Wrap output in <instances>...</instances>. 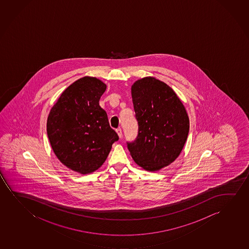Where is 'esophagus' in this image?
<instances>
[{
    "instance_id": "1",
    "label": "esophagus",
    "mask_w": 249,
    "mask_h": 249,
    "mask_svg": "<svg viewBox=\"0 0 249 249\" xmlns=\"http://www.w3.org/2000/svg\"><path fill=\"white\" fill-rule=\"evenodd\" d=\"M116 133L118 134V136H119L120 139L123 137V131L121 128H118V129L116 130Z\"/></svg>"
}]
</instances>
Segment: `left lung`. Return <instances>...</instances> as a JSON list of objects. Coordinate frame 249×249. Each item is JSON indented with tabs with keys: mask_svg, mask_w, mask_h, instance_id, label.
Listing matches in <instances>:
<instances>
[{
	"mask_svg": "<svg viewBox=\"0 0 249 249\" xmlns=\"http://www.w3.org/2000/svg\"><path fill=\"white\" fill-rule=\"evenodd\" d=\"M131 93L139 132L127 148L140 167L157 172L183 150L190 129L187 111L174 90L152 76L134 82Z\"/></svg>",
	"mask_w": 249,
	"mask_h": 249,
	"instance_id": "obj_1",
	"label": "left lung"
}]
</instances>
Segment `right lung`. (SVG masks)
Listing matches in <instances>:
<instances>
[{
	"label": "right lung",
	"mask_w": 249,
	"mask_h": 249,
	"mask_svg": "<svg viewBox=\"0 0 249 249\" xmlns=\"http://www.w3.org/2000/svg\"><path fill=\"white\" fill-rule=\"evenodd\" d=\"M106 90L99 79L84 76L62 92L48 115L47 132L55 156L79 174L98 170L119 140L99 106Z\"/></svg>",
	"instance_id": "right-lung-1"
}]
</instances>
